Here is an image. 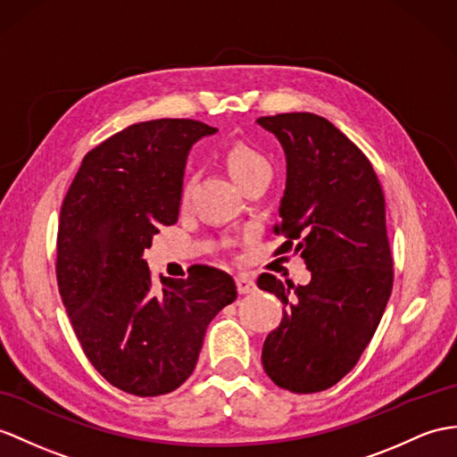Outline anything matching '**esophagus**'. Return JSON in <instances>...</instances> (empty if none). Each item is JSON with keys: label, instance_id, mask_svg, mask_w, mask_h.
Segmentation results:
<instances>
[{"label": "esophagus", "instance_id": "esophagus-1", "mask_svg": "<svg viewBox=\"0 0 457 457\" xmlns=\"http://www.w3.org/2000/svg\"><path fill=\"white\" fill-rule=\"evenodd\" d=\"M237 288L240 295H252V293H255V283L250 275L242 273L237 277Z\"/></svg>", "mask_w": 457, "mask_h": 457}]
</instances>
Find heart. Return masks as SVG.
<instances>
[{"label":"heart","mask_w":457,"mask_h":457,"mask_svg":"<svg viewBox=\"0 0 457 457\" xmlns=\"http://www.w3.org/2000/svg\"><path fill=\"white\" fill-rule=\"evenodd\" d=\"M225 162L230 176L235 178L240 186L262 172H271L270 159H267L265 154L260 153L258 149H253L250 145H244V143H237L235 147L228 149ZM186 195H187V186L184 187V197Z\"/></svg>","instance_id":"heart-1"}]
</instances>
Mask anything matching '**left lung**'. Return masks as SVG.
Wrapping results in <instances>:
<instances>
[{
	"mask_svg": "<svg viewBox=\"0 0 457 457\" xmlns=\"http://www.w3.org/2000/svg\"><path fill=\"white\" fill-rule=\"evenodd\" d=\"M279 139L287 186L273 227L275 253H300L308 285L270 273L262 291L287 306L262 349L263 370L288 392L314 394L353 370L392 295L394 260L386 202L370 161L329 120L291 112L255 120Z\"/></svg>",
	"mask_w": 457,
	"mask_h": 457,
	"instance_id": "8db88e82",
	"label": "left lung"
}]
</instances>
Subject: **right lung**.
I'll use <instances>...</instances> for the list:
<instances>
[{
	"label": "right lung",
	"instance_id": "right-lung-1",
	"mask_svg": "<svg viewBox=\"0 0 457 457\" xmlns=\"http://www.w3.org/2000/svg\"><path fill=\"white\" fill-rule=\"evenodd\" d=\"M217 129L195 120L139 121L85 154L63 199L58 287L87 359L121 392L153 397L192 376L209 321L237 300L235 279L192 265L153 281L143 252L180 211L194 143Z\"/></svg>",
	"mask_w": 457,
	"mask_h": 457
}]
</instances>
